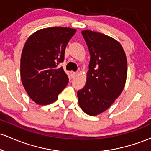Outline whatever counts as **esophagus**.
Segmentation results:
<instances>
[{
    "mask_svg": "<svg viewBox=\"0 0 151 151\" xmlns=\"http://www.w3.org/2000/svg\"><path fill=\"white\" fill-rule=\"evenodd\" d=\"M77 75V72H70V76H71V78H74Z\"/></svg>",
    "mask_w": 151,
    "mask_h": 151,
    "instance_id": "1",
    "label": "esophagus"
}]
</instances>
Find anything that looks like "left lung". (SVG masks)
Instances as JSON below:
<instances>
[{
  "label": "left lung",
  "mask_w": 151,
  "mask_h": 151,
  "mask_svg": "<svg viewBox=\"0 0 151 151\" xmlns=\"http://www.w3.org/2000/svg\"><path fill=\"white\" fill-rule=\"evenodd\" d=\"M90 54L86 83L77 91L78 101L84 113L97 116L119 97L125 86L127 59L116 40L92 30L81 31Z\"/></svg>",
  "instance_id": "8db88e82"
}]
</instances>
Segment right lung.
<instances>
[{
    "mask_svg": "<svg viewBox=\"0 0 151 151\" xmlns=\"http://www.w3.org/2000/svg\"><path fill=\"white\" fill-rule=\"evenodd\" d=\"M75 29L64 27L39 30L27 38L20 58V77L35 103L47 105L58 98L69 79L62 67L65 48Z\"/></svg>",
    "mask_w": 151,
    "mask_h": 151,
    "instance_id": "obj_1",
    "label": "right lung"
}]
</instances>
